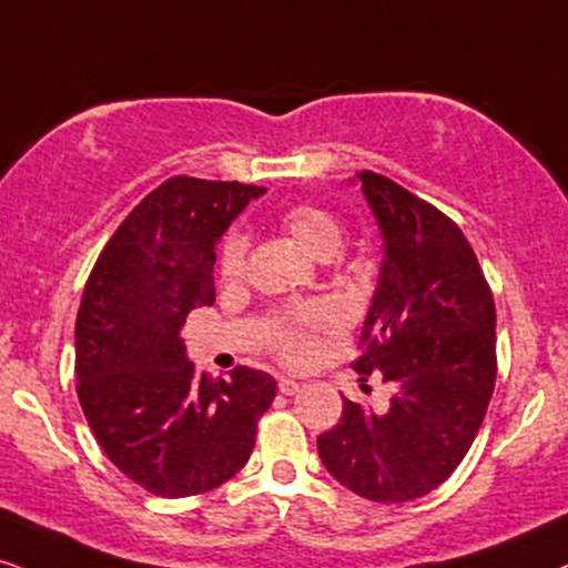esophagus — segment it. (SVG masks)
<instances>
[{
    "instance_id": "esophagus-1",
    "label": "esophagus",
    "mask_w": 568,
    "mask_h": 568,
    "mask_svg": "<svg viewBox=\"0 0 568 568\" xmlns=\"http://www.w3.org/2000/svg\"><path fill=\"white\" fill-rule=\"evenodd\" d=\"M277 387L283 396H296V393H301V383H296V379H280Z\"/></svg>"
}]
</instances>
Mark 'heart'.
Wrapping results in <instances>:
<instances>
[{
	"instance_id": "1",
	"label": "heart",
	"mask_w": 568,
	"mask_h": 568,
	"mask_svg": "<svg viewBox=\"0 0 568 568\" xmlns=\"http://www.w3.org/2000/svg\"><path fill=\"white\" fill-rule=\"evenodd\" d=\"M277 227L296 239L308 254L329 256L343 241V222L335 212L320 204H291L277 214ZM248 260V239L246 233L233 227L220 243L217 272L225 283H239L246 272ZM337 322V312L329 304H308L296 312L285 314L283 320L272 327L270 343L277 356L288 364H306L317 354V329L329 327Z\"/></svg>"
}]
</instances>
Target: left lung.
Here are the masks:
<instances>
[{"mask_svg":"<svg viewBox=\"0 0 568 568\" xmlns=\"http://www.w3.org/2000/svg\"><path fill=\"white\" fill-rule=\"evenodd\" d=\"M356 178L385 256L354 369L362 383L383 377L393 398L385 412L343 398L317 450L343 487L406 504L454 475L479 433L498 375L495 301L448 214L372 170Z\"/></svg>","mask_w":568,"mask_h":568,"instance_id":"8db88e82","label":"left lung"}]
</instances>
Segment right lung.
Segmentation results:
<instances>
[{
  "label": "right lung",
  "mask_w": 568,
  "mask_h": 568,
  "mask_svg": "<svg viewBox=\"0 0 568 568\" xmlns=\"http://www.w3.org/2000/svg\"><path fill=\"white\" fill-rule=\"evenodd\" d=\"M260 185L175 175L120 222L75 320V390L106 458L160 498L239 475L277 393L267 372L196 375L181 327L214 304V243Z\"/></svg>",
  "instance_id": "obj_1"
}]
</instances>
